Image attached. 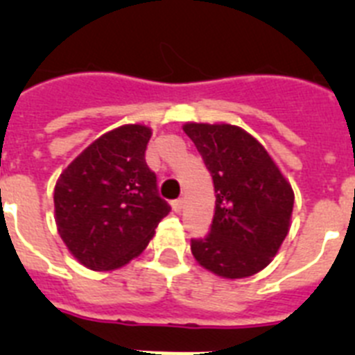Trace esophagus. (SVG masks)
Segmentation results:
<instances>
[{
    "label": "esophagus",
    "instance_id": "obj_1",
    "mask_svg": "<svg viewBox=\"0 0 355 355\" xmlns=\"http://www.w3.org/2000/svg\"><path fill=\"white\" fill-rule=\"evenodd\" d=\"M172 209H174L175 213H180L181 209H183V199H175V200H172Z\"/></svg>",
    "mask_w": 355,
    "mask_h": 355
}]
</instances>
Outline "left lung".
Listing matches in <instances>:
<instances>
[{"mask_svg":"<svg viewBox=\"0 0 355 355\" xmlns=\"http://www.w3.org/2000/svg\"><path fill=\"white\" fill-rule=\"evenodd\" d=\"M184 133L205 159L215 187V215L205 240H192L202 268L243 279L268 266L291 225L293 188L268 150L233 124L187 122Z\"/></svg>","mask_w":355,"mask_h":355,"instance_id":"1","label":"left lung"}]
</instances>
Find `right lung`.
<instances>
[{"mask_svg":"<svg viewBox=\"0 0 355 355\" xmlns=\"http://www.w3.org/2000/svg\"><path fill=\"white\" fill-rule=\"evenodd\" d=\"M150 135L144 124L115 128L81 150L56 181L58 234L90 270H117L139 258L171 211L146 163Z\"/></svg>","mask_w":355,"mask_h":355,"instance_id":"add662e5","label":"right lung"}]
</instances>
